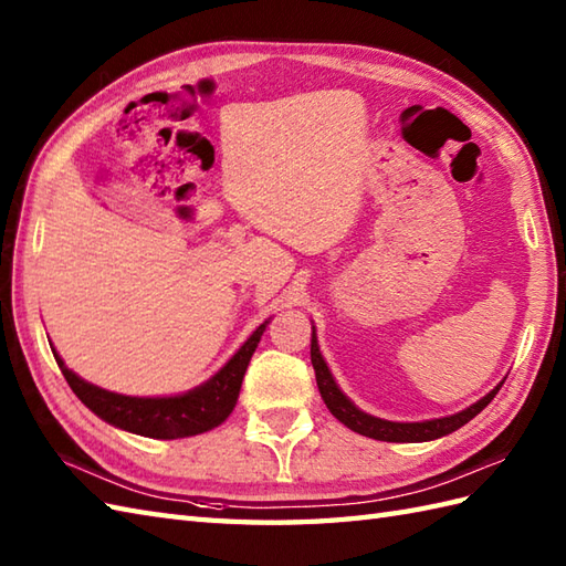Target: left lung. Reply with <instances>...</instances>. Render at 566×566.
Masks as SVG:
<instances>
[{"mask_svg": "<svg viewBox=\"0 0 566 566\" xmlns=\"http://www.w3.org/2000/svg\"><path fill=\"white\" fill-rule=\"evenodd\" d=\"M311 364L315 369V380H318L321 398L325 400L327 410H331L339 419V422L349 427L352 431L361 433V437H369V439H376V441H392V443L431 441V439L446 437V433H451L455 429H461L463 424L470 422L472 417L480 415L484 407L492 402V398L496 396L499 388H502V386H496L482 400H478L475 405H470L468 410L451 415V417L429 419V422H386V419H378V417L361 412L359 407H354L345 392L337 388L331 369H327L323 357H321L318 343H315V333H311Z\"/></svg>", "mask_w": 566, "mask_h": 566, "instance_id": "8db88e82", "label": "left lung"}]
</instances>
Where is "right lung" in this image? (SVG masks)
Listing matches in <instances>:
<instances>
[{
	"mask_svg": "<svg viewBox=\"0 0 566 566\" xmlns=\"http://www.w3.org/2000/svg\"><path fill=\"white\" fill-rule=\"evenodd\" d=\"M265 325L268 323H262L245 339V345L233 354L231 361L214 378H209L205 386L186 392V396L176 398L117 396V392L86 384V380H82L64 366L55 349H52V354H55L60 371L67 378L74 396L108 424L149 439H186L219 427L231 415L235 400H239L248 361H251L260 337L265 333Z\"/></svg>",
	"mask_w": 566,
	"mask_h": 566,
	"instance_id": "1",
	"label": "right lung"
}]
</instances>
